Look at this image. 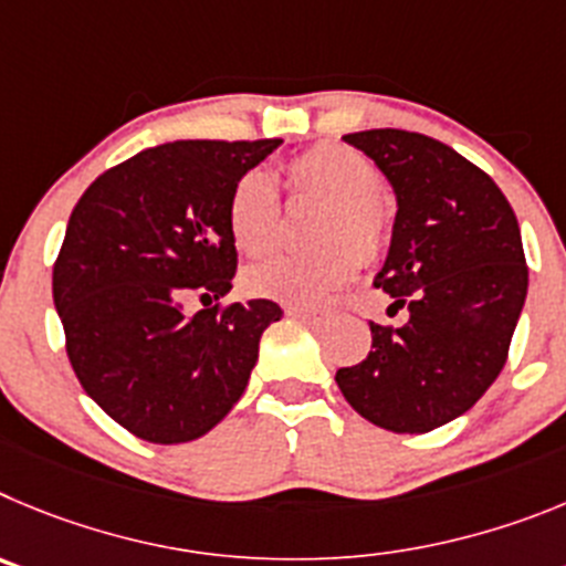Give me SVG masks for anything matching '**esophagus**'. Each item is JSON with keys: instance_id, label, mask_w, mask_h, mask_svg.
Wrapping results in <instances>:
<instances>
[{"instance_id": "esophagus-1", "label": "esophagus", "mask_w": 566, "mask_h": 566, "mask_svg": "<svg viewBox=\"0 0 566 566\" xmlns=\"http://www.w3.org/2000/svg\"><path fill=\"white\" fill-rule=\"evenodd\" d=\"M284 313H287L290 318H298V321H315L324 315L318 307H302V304H287V307H284Z\"/></svg>"}]
</instances>
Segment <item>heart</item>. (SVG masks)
Here are the masks:
<instances>
[{
	"label": "heart",
	"mask_w": 566,
	"mask_h": 566,
	"mask_svg": "<svg viewBox=\"0 0 566 566\" xmlns=\"http://www.w3.org/2000/svg\"><path fill=\"white\" fill-rule=\"evenodd\" d=\"M293 195L327 200L321 213L315 251H284L245 271V290L259 298L313 307L344 287L358 273L360 253L375 256L384 248L389 220L378 191V166L360 151L340 144H318L287 163ZM282 202L271 175L251 169L233 182L228 195V233L248 256L271 251L279 237ZM361 251L358 252L357 248Z\"/></svg>",
	"instance_id": "1"
}]
</instances>
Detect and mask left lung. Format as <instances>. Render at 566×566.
I'll use <instances>...</instances> for the list:
<instances>
[{"instance_id":"8db88e82","label":"left lung","mask_w":566,"mask_h":566,"mask_svg":"<svg viewBox=\"0 0 566 566\" xmlns=\"http://www.w3.org/2000/svg\"><path fill=\"white\" fill-rule=\"evenodd\" d=\"M344 140L371 157L395 191L375 287L409 310V321H369V355L335 371V384L380 429L426 434L465 415L505 366L527 295L516 213L485 171L434 137L369 129Z\"/></svg>"}]
</instances>
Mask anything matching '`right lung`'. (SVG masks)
Returning <instances> with one entry per match:
<instances>
[{
	"mask_svg": "<svg viewBox=\"0 0 566 566\" xmlns=\"http://www.w3.org/2000/svg\"><path fill=\"white\" fill-rule=\"evenodd\" d=\"M282 140H175L137 151L81 195L53 268V302L81 386L157 446L197 440L237 406L282 307L220 310L237 271L233 182ZM203 310L188 316L185 304Z\"/></svg>",
	"mask_w": 566,
	"mask_h": 566,
	"instance_id": "add662e5",
	"label": "right lung"
}]
</instances>
